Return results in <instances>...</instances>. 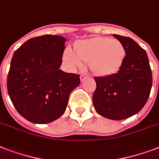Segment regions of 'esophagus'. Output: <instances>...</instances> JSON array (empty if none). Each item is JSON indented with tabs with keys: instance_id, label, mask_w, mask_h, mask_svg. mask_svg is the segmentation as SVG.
Returning a JSON list of instances; mask_svg holds the SVG:
<instances>
[{
	"instance_id": "esophagus-1",
	"label": "esophagus",
	"mask_w": 159,
	"mask_h": 159,
	"mask_svg": "<svg viewBox=\"0 0 159 159\" xmlns=\"http://www.w3.org/2000/svg\"><path fill=\"white\" fill-rule=\"evenodd\" d=\"M87 77V75L85 74V73H82V74H81V76H80V80H81V82H83L86 78Z\"/></svg>"
}]
</instances>
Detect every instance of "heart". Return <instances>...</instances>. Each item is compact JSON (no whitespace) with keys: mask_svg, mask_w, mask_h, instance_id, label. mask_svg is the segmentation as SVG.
I'll return each instance as SVG.
<instances>
[{"mask_svg":"<svg viewBox=\"0 0 159 159\" xmlns=\"http://www.w3.org/2000/svg\"><path fill=\"white\" fill-rule=\"evenodd\" d=\"M125 57V49L116 39L95 37L79 41L75 44V52L67 48L63 59L72 68L82 67V61L90 62L95 74L108 76L120 69Z\"/></svg>","mask_w":159,"mask_h":159,"instance_id":"heart-1","label":"heart"}]
</instances>
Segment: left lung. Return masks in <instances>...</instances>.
Wrapping results in <instances>:
<instances>
[{"instance_id": "obj_1", "label": "left lung", "mask_w": 159, "mask_h": 159, "mask_svg": "<svg viewBox=\"0 0 159 159\" xmlns=\"http://www.w3.org/2000/svg\"><path fill=\"white\" fill-rule=\"evenodd\" d=\"M125 49V57L118 72L95 77L97 89L93 105L99 115L120 120L143 108L152 88V72L145 50L129 37L113 34Z\"/></svg>"}]
</instances>
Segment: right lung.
I'll list each match as a JSON object with an SVG mask.
<instances>
[{
  "instance_id": "add662e5",
  "label": "right lung",
  "mask_w": 159,
  "mask_h": 159,
  "mask_svg": "<svg viewBox=\"0 0 159 159\" xmlns=\"http://www.w3.org/2000/svg\"><path fill=\"white\" fill-rule=\"evenodd\" d=\"M66 39L46 35L29 39L15 52L7 77V90L19 114L34 124H47L62 116L80 76L61 69Z\"/></svg>"
}]
</instances>
